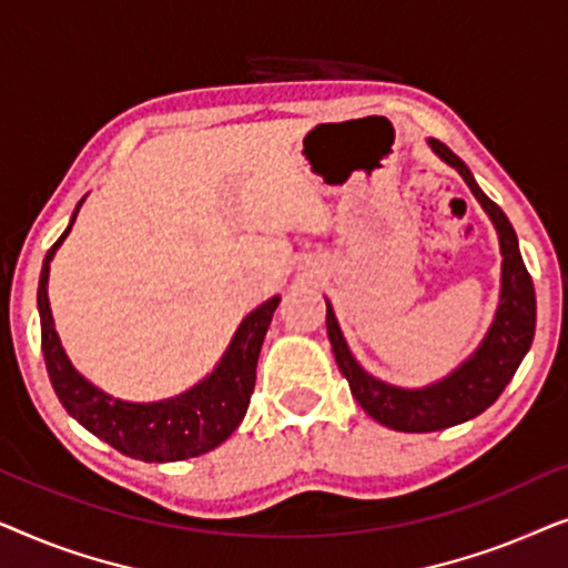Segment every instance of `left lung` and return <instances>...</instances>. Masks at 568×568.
<instances>
[{"label": "left lung", "mask_w": 568, "mask_h": 568, "mask_svg": "<svg viewBox=\"0 0 568 568\" xmlns=\"http://www.w3.org/2000/svg\"><path fill=\"white\" fill-rule=\"evenodd\" d=\"M429 144L442 160L457 168V173L465 178L473 196L480 201V206L486 209L491 222L496 224V232H499L504 255L501 302L486 341L460 369L453 372L447 379H442V383L424 387V390H400V387L385 385L379 379L369 377L354 362V356L348 352L346 341L338 331L336 315H333L331 305L325 307V325H328L333 354H336L341 375L346 377L356 403L375 422L387 426V429L416 434L447 429V426L463 424L468 418L484 414L504 393L509 379L515 377L519 362L525 359L535 336V286L525 268L523 253H519L515 227H511L507 214L478 189L468 165L447 144H442L439 139H429Z\"/></svg>", "instance_id": "left-lung-1"}]
</instances>
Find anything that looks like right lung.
I'll list each match as a JSON object with an SVG mask.
<instances>
[{
	"mask_svg": "<svg viewBox=\"0 0 568 568\" xmlns=\"http://www.w3.org/2000/svg\"><path fill=\"white\" fill-rule=\"evenodd\" d=\"M74 220L77 212L64 235L45 253L41 282H38L43 359L61 406L84 429L108 442L119 453L134 457V460L175 463L220 447L243 422L255 387V367H258L263 338H266L271 317H274L282 297H271L245 317L220 367L193 390L160 403L113 400L111 395L100 393L88 379L77 375L59 344L57 331H53L49 292H45L49 261L57 253L61 240L69 235Z\"/></svg>",
	"mask_w": 568,
	"mask_h": 568,
	"instance_id": "add662e5",
	"label": "right lung"
}]
</instances>
